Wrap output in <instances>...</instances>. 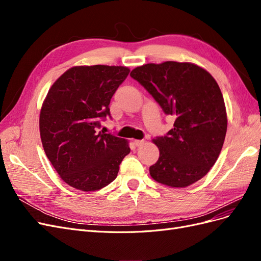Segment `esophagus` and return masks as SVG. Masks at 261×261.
<instances>
[{
    "instance_id": "1",
    "label": "esophagus",
    "mask_w": 261,
    "mask_h": 261,
    "mask_svg": "<svg viewBox=\"0 0 261 261\" xmlns=\"http://www.w3.org/2000/svg\"><path fill=\"white\" fill-rule=\"evenodd\" d=\"M145 143V140H143V139H141V140H138V139H136L135 141H134V144H135V146L136 147H139V146H141V145H143Z\"/></svg>"
}]
</instances>
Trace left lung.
<instances>
[{
    "instance_id": "8db88e82",
    "label": "left lung",
    "mask_w": 261,
    "mask_h": 261,
    "mask_svg": "<svg viewBox=\"0 0 261 261\" xmlns=\"http://www.w3.org/2000/svg\"><path fill=\"white\" fill-rule=\"evenodd\" d=\"M130 76L165 114L175 116L167 135L152 140L160 156L149 168L150 175L171 187L194 184L216 163L225 139L227 117L219 85L206 69L187 62L149 63Z\"/></svg>"
}]
</instances>
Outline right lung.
Wrapping results in <instances>:
<instances>
[{
	"label": "right lung",
	"mask_w": 261,
	"mask_h": 261,
	"mask_svg": "<svg viewBox=\"0 0 261 261\" xmlns=\"http://www.w3.org/2000/svg\"><path fill=\"white\" fill-rule=\"evenodd\" d=\"M125 66H74L60 76L43 101L39 118L44 152L66 184L83 192L113 181L127 140L98 132L110 116V101L128 76Z\"/></svg>",
	"instance_id": "right-lung-1"
}]
</instances>
